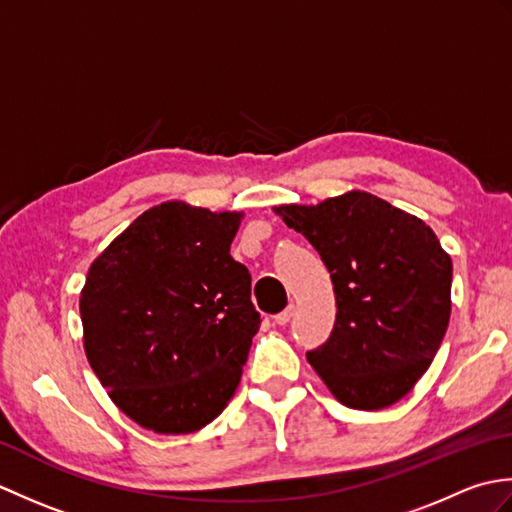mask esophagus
<instances>
[{
    "instance_id": "1",
    "label": "esophagus",
    "mask_w": 512,
    "mask_h": 512,
    "mask_svg": "<svg viewBox=\"0 0 512 512\" xmlns=\"http://www.w3.org/2000/svg\"><path fill=\"white\" fill-rule=\"evenodd\" d=\"M292 314H295V303H292V306H288L284 312H279V314H275L273 317V321L277 323V325H286L290 319H292Z\"/></svg>"
}]
</instances>
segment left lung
<instances>
[{"instance_id": "1", "label": "left lung", "mask_w": 512, "mask_h": 512, "mask_svg": "<svg viewBox=\"0 0 512 512\" xmlns=\"http://www.w3.org/2000/svg\"><path fill=\"white\" fill-rule=\"evenodd\" d=\"M317 248L336 321L308 363L345 407L405 398L438 354L451 317L453 264L420 217L367 191L273 209Z\"/></svg>"}]
</instances>
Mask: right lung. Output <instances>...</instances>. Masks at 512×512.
<instances>
[{
    "instance_id": "1",
    "label": "right lung",
    "mask_w": 512,
    "mask_h": 512,
    "mask_svg": "<svg viewBox=\"0 0 512 512\" xmlns=\"http://www.w3.org/2000/svg\"><path fill=\"white\" fill-rule=\"evenodd\" d=\"M242 217L156 204L88 270L79 299L85 356L143 429L200 431L235 394L262 323L248 268L231 257Z\"/></svg>"
}]
</instances>
